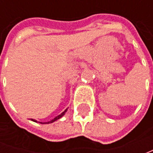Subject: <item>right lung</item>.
I'll return each instance as SVG.
<instances>
[{"label":"right lung","mask_w":153,"mask_h":153,"mask_svg":"<svg viewBox=\"0 0 153 153\" xmlns=\"http://www.w3.org/2000/svg\"><path fill=\"white\" fill-rule=\"evenodd\" d=\"M66 111H67V109H65V111H64L62 112L61 114H59V116H57V117H54L53 119H52V120L48 121V122H44V123H42V122H39V123H42V124H48V123H53V122H55V121L59 120V118H61L62 117H63L64 115L65 114V112H66ZM30 120L33 121V122H36V123H37V121L35 120V119H32V118H31Z\"/></svg>","instance_id":"obj_1"}]
</instances>
